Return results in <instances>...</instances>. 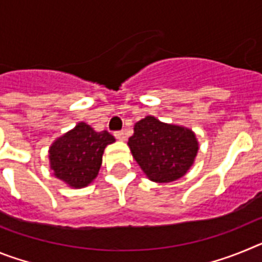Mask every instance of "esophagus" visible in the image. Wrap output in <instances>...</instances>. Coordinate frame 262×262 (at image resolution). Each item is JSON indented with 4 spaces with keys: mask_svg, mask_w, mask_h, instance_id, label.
I'll return each mask as SVG.
<instances>
[{
    "mask_svg": "<svg viewBox=\"0 0 262 262\" xmlns=\"http://www.w3.org/2000/svg\"><path fill=\"white\" fill-rule=\"evenodd\" d=\"M114 136L118 140H120V142H124V140H126V135H124L123 131H117V133H114Z\"/></svg>",
    "mask_w": 262,
    "mask_h": 262,
    "instance_id": "1",
    "label": "esophagus"
}]
</instances>
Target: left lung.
Instances as JSON below:
<instances>
[{
	"instance_id": "1",
	"label": "left lung",
	"mask_w": 262,
	"mask_h": 262,
	"mask_svg": "<svg viewBox=\"0 0 262 262\" xmlns=\"http://www.w3.org/2000/svg\"><path fill=\"white\" fill-rule=\"evenodd\" d=\"M134 159L151 181L172 182L186 174L198 152L191 129L145 117L134 127L128 139Z\"/></svg>"
}]
</instances>
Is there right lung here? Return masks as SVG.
<instances>
[{
	"mask_svg": "<svg viewBox=\"0 0 262 262\" xmlns=\"http://www.w3.org/2000/svg\"><path fill=\"white\" fill-rule=\"evenodd\" d=\"M114 142L115 138L107 131L97 133L80 122L50 147L53 174L76 189L88 186L98 174L106 145Z\"/></svg>",
	"mask_w": 262,
	"mask_h": 262,
	"instance_id": "add662e5",
	"label": "right lung"
}]
</instances>
